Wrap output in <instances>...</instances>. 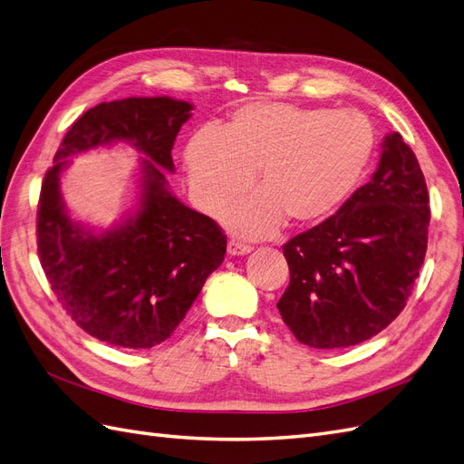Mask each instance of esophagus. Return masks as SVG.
Instances as JSON below:
<instances>
[{
    "instance_id": "esophagus-1",
    "label": "esophagus",
    "mask_w": 464,
    "mask_h": 464,
    "mask_svg": "<svg viewBox=\"0 0 464 464\" xmlns=\"http://www.w3.org/2000/svg\"><path fill=\"white\" fill-rule=\"evenodd\" d=\"M254 249L249 244H244L242 240H237V237H230L228 240V254L230 256H246L249 251Z\"/></svg>"
}]
</instances>
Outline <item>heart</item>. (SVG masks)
I'll return each mask as SVG.
<instances>
[{
	"label": "heart",
	"mask_w": 464,
	"mask_h": 464,
	"mask_svg": "<svg viewBox=\"0 0 464 464\" xmlns=\"http://www.w3.org/2000/svg\"><path fill=\"white\" fill-rule=\"evenodd\" d=\"M372 150V125L358 111L247 102L220 130L195 133L186 164L210 213L240 199L257 170L259 191L228 220L244 234L265 236L285 218L310 227L331 217L358 186Z\"/></svg>",
	"instance_id": "b5f03b06"
}]
</instances>
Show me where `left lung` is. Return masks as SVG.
Listing matches in <instances>:
<instances>
[{
	"label": "left lung",
	"mask_w": 464,
	"mask_h": 464,
	"mask_svg": "<svg viewBox=\"0 0 464 464\" xmlns=\"http://www.w3.org/2000/svg\"><path fill=\"white\" fill-rule=\"evenodd\" d=\"M430 195L401 133L333 217L283 246L290 283L276 307L296 339L346 348L382 333L404 310L424 265Z\"/></svg>",
	"instance_id": "8db88e82"
}]
</instances>
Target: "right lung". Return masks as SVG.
<instances>
[{
	"label": "right lung",
	"instance_id": "add662e5",
	"mask_svg": "<svg viewBox=\"0 0 464 464\" xmlns=\"http://www.w3.org/2000/svg\"><path fill=\"white\" fill-rule=\"evenodd\" d=\"M191 104L168 96L123 98L87 110L67 131L42 181L36 240L48 283L67 315L94 339L121 348L164 343L224 261L218 224L168 191L172 147ZM125 140L144 160L142 201L121 227L91 235L66 217L59 193L64 159Z\"/></svg>",
	"mask_w": 464,
	"mask_h": 464
}]
</instances>
